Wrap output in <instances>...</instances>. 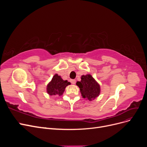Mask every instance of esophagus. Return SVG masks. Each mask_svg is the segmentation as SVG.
Here are the masks:
<instances>
[{"label": "esophagus", "mask_w": 147, "mask_h": 147, "mask_svg": "<svg viewBox=\"0 0 147 147\" xmlns=\"http://www.w3.org/2000/svg\"><path fill=\"white\" fill-rule=\"evenodd\" d=\"M70 82H71V83H72V84H75V83H76V80H71Z\"/></svg>", "instance_id": "esophagus-1"}]
</instances>
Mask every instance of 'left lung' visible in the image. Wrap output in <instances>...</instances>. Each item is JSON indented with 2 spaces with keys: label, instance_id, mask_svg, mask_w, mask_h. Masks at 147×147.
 Instances as JSON below:
<instances>
[{
  "label": "left lung",
  "instance_id": "obj_1",
  "mask_svg": "<svg viewBox=\"0 0 147 147\" xmlns=\"http://www.w3.org/2000/svg\"><path fill=\"white\" fill-rule=\"evenodd\" d=\"M83 98L91 101L98 97L100 93V86L91 75H82L81 81L77 82Z\"/></svg>",
  "mask_w": 147,
  "mask_h": 147
}]
</instances>
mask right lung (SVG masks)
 Wrapping results in <instances>:
<instances>
[{
  "label": "right lung",
  "mask_w": 147,
  "mask_h": 147,
  "mask_svg": "<svg viewBox=\"0 0 147 147\" xmlns=\"http://www.w3.org/2000/svg\"><path fill=\"white\" fill-rule=\"evenodd\" d=\"M70 83L64 80L61 76L55 74L47 86V92L50 96H61L64 93L66 86L70 85Z\"/></svg>",
  "instance_id": "1"
}]
</instances>
